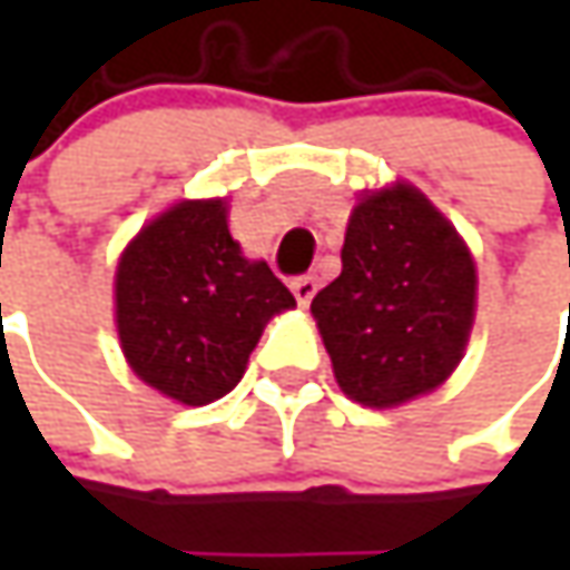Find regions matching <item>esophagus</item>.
Returning <instances> with one entry per match:
<instances>
[{
  "label": "esophagus",
  "mask_w": 570,
  "mask_h": 570,
  "mask_svg": "<svg viewBox=\"0 0 570 570\" xmlns=\"http://www.w3.org/2000/svg\"><path fill=\"white\" fill-rule=\"evenodd\" d=\"M292 292H295L297 304H311V297L317 295V278L314 275H297L295 282H292Z\"/></svg>",
  "instance_id": "esophagus-1"
}]
</instances>
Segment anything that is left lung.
I'll list each match as a JSON object with an SVG mask.
<instances>
[{
    "label": "left lung",
    "instance_id": "1",
    "mask_svg": "<svg viewBox=\"0 0 570 570\" xmlns=\"http://www.w3.org/2000/svg\"><path fill=\"white\" fill-rule=\"evenodd\" d=\"M340 386L386 409L448 381L470 336L475 266L419 189L371 193L355 206L342 273L311 301Z\"/></svg>",
    "mask_w": 570,
    "mask_h": 570
}]
</instances>
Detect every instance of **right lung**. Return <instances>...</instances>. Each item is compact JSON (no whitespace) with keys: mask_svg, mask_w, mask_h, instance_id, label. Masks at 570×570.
Returning a JSON list of instances; mask_svg holds the SVG:
<instances>
[{"mask_svg":"<svg viewBox=\"0 0 570 570\" xmlns=\"http://www.w3.org/2000/svg\"><path fill=\"white\" fill-rule=\"evenodd\" d=\"M295 295L266 263L240 256L225 203H180L126 247L117 269V330L132 371L187 405L244 377L266 320Z\"/></svg>","mask_w":570,"mask_h":570,"instance_id":"1","label":"right lung"}]
</instances>
